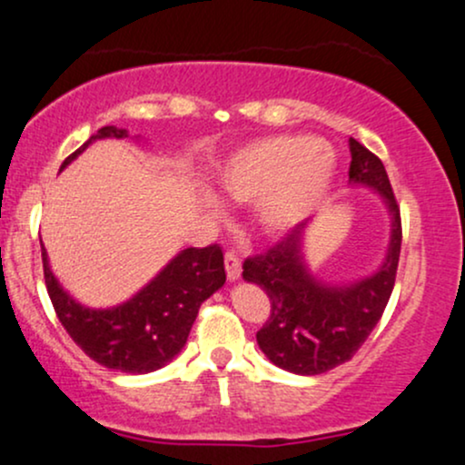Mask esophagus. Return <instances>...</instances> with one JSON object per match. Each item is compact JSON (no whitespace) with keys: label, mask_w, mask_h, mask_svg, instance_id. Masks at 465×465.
<instances>
[{"label":"esophagus","mask_w":465,"mask_h":465,"mask_svg":"<svg viewBox=\"0 0 465 465\" xmlns=\"http://www.w3.org/2000/svg\"><path fill=\"white\" fill-rule=\"evenodd\" d=\"M224 269H227V278L229 280H238V278H241V272H242L241 258H238V253L232 252V249H229V252L224 253Z\"/></svg>","instance_id":"obj_1"}]
</instances>
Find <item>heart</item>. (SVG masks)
Returning a JSON list of instances; mask_svg holds the SVG:
<instances>
[{
    "mask_svg": "<svg viewBox=\"0 0 465 465\" xmlns=\"http://www.w3.org/2000/svg\"><path fill=\"white\" fill-rule=\"evenodd\" d=\"M333 174V154L309 134L269 136L236 152L218 183L229 201L264 203L262 221L273 232L293 227L320 203Z\"/></svg>",
    "mask_w": 465,
    "mask_h": 465,
    "instance_id": "b5f03b06",
    "label": "heart"
}]
</instances>
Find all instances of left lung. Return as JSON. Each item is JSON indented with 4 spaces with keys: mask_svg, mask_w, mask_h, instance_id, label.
<instances>
[{
    "mask_svg": "<svg viewBox=\"0 0 465 465\" xmlns=\"http://www.w3.org/2000/svg\"><path fill=\"white\" fill-rule=\"evenodd\" d=\"M349 178L384 196L392 216L386 262L373 278L351 287H329L309 275L300 253L302 224L273 247L242 262V278L269 295L267 322L256 333L262 353L280 369L320 375L353 357L384 315L401 252V216L384 163L360 141L351 139Z\"/></svg>",
    "mask_w": 465,
    "mask_h": 465,
    "instance_id": "1",
    "label": "left lung"
}]
</instances>
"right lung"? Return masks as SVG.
Wrapping results in <instances>:
<instances>
[{"mask_svg": "<svg viewBox=\"0 0 465 465\" xmlns=\"http://www.w3.org/2000/svg\"><path fill=\"white\" fill-rule=\"evenodd\" d=\"M108 136L127 139L130 134L116 125L101 127L65 158L61 170L92 141ZM42 258L45 289L59 322L96 364L121 373H152L174 360L185 346L201 304L221 289L227 278L221 244L190 247L125 304L96 311L81 307L59 287L48 267L45 249H42Z\"/></svg>", "mask_w": 465, "mask_h": 465, "instance_id": "add662e5", "label": "right lung"}]
</instances>
